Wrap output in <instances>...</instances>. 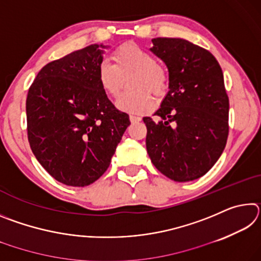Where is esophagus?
<instances>
[{"label":"esophagus","mask_w":261,"mask_h":261,"mask_svg":"<svg viewBox=\"0 0 261 261\" xmlns=\"http://www.w3.org/2000/svg\"><path fill=\"white\" fill-rule=\"evenodd\" d=\"M130 121L131 123H137L141 121V118L139 116H135V115H130Z\"/></svg>","instance_id":"esophagus-1"}]
</instances>
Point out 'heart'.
Returning a JSON list of instances; mask_svg holds the SVG:
<instances>
[{"mask_svg":"<svg viewBox=\"0 0 261 261\" xmlns=\"http://www.w3.org/2000/svg\"><path fill=\"white\" fill-rule=\"evenodd\" d=\"M114 64L101 62L98 68V81L101 88L109 96L120 93L124 77H130V86L135 90L120 95L116 107L130 114H143L152 108V92L155 96L165 94L168 86V73L151 53L132 42L124 43L114 50Z\"/></svg>","mask_w":261,"mask_h":261,"instance_id":"b5f03b06","label":"heart"}]
</instances>
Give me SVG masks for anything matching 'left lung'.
<instances>
[{
	"instance_id": "8db88e82",
	"label": "left lung",
	"mask_w": 261,
	"mask_h": 261,
	"mask_svg": "<svg viewBox=\"0 0 261 261\" xmlns=\"http://www.w3.org/2000/svg\"><path fill=\"white\" fill-rule=\"evenodd\" d=\"M151 51L169 72V91L154 115L144 117L146 148L156 169L176 182L204 176L227 144L229 99L219 62L179 38L152 39Z\"/></svg>"
}]
</instances>
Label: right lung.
<instances>
[{"label":"right lung","mask_w":261,"mask_h":261,"mask_svg":"<svg viewBox=\"0 0 261 261\" xmlns=\"http://www.w3.org/2000/svg\"><path fill=\"white\" fill-rule=\"evenodd\" d=\"M103 45L49 62L26 99L31 149L56 180L86 187L108 169L129 115L110 102L98 81Z\"/></svg>","instance_id":"obj_1"}]
</instances>
